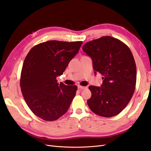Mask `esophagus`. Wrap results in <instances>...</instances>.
I'll use <instances>...</instances> for the list:
<instances>
[{
	"mask_svg": "<svg viewBox=\"0 0 151 151\" xmlns=\"http://www.w3.org/2000/svg\"><path fill=\"white\" fill-rule=\"evenodd\" d=\"M78 88L79 89H86L87 87H84V86H80V85H79L78 86Z\"/></svg>",
	"mask_w": 151,
	"mask_h": 151,
	"instance_id": "esophagus-1",
	"label": "esophagus"
}]
</instances>
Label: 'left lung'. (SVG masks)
I'll use <instances>...</instances> for the list:
<instances>
[{
    "label": "left lung",
    "instance_id": "1",
    "mask_svg": "<svg viewBox=\"0 0 151 151\" xmlns=\"http://www.w3.org/2000/svg\"><path fill=\"white\" fill-rule=\"evenodd\" d=\"M83 50L92 59L94 74L103 76L101 87H89V108L101 116L117 115L135 89L137 68L130 48L120 40L106 36L86 43Z\"/></svg>",
    "mask_w": 151,
    "mask_h": 151
}]
</instances>
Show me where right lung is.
Returning <instances> with one entry per match:
<instances>
[{
  "label": "right lung",
  "instance_id": "add662e5",
  "mask_svg": "<svg viewBox=\"0 0 151 151\" xmlns=\"http://www.w3.org/2000/svg\"><path fill=\"white\" fill-rule=\"evenodd\" d=\"M82 42L48 41L32 48L24 61L20 86L25 101L35 115L45 121L58 119L67 111L77 87L57 83Z\"/></svg>",
  "mask_w": 151,
  "mask_h": 151
}]
</instances>
